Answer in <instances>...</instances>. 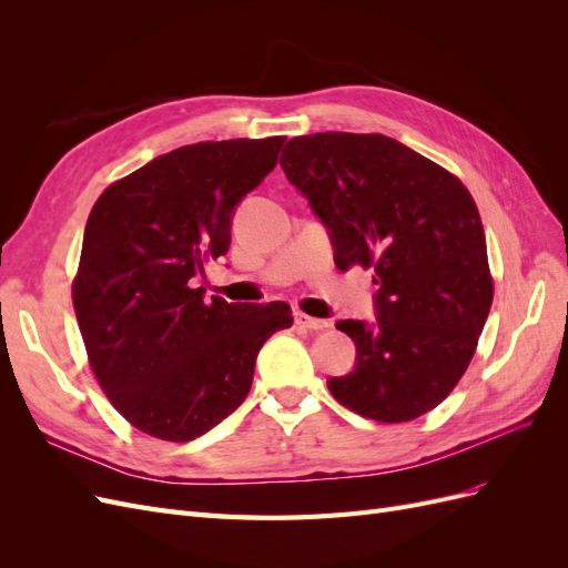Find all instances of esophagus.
<instances>
[{"label": "esophagus", "instance_id": "obj_1", "mask_svg": "<svg viewBox=\"0 0 568 568\" xmlns=\"http://www.w3.org/2000/svg\"><path fill=\"white\" fill-rule=\"evenodd\" d=\"M296 324L303 326V329H311V332H322L329 326V322L326 320H320V317H311V315H303V313H296Z\"/></svg>", "mask_w": 568, "mask_h": 568}]
</instances>
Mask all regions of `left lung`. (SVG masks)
Segmentation results:
<instances>
[{
  "label": "left lung",
  "instance_id": "obj_1",
  "mask_svg": "<svg viewBox=\"0 0 568 568\" xmlns=\"http://www.w3.org/2000/svg\"><path fill=\"white\" fill-rule=\"evenodd\" d=\"M286 180L329 234L338 270H374V320H341L355 367L326 382L374 422L426 415L462 379L493 303L486 234L455 175L386 134L288 140Z\"/></svg>",
  "mask_w": 568,
  "mask_h": 568
}]
</instances>
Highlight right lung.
I'll return each instance as SVG.
<instances>
[{
  "label": "right lung",
  "instance_id": "obj_1",
  "mask_svg": "<svg viewBox=\"0 0 568 568\" xmlns=\"http://www.w3.org/2000/svg\"><path fill=\"white\" fill-rule=\"evenodd\" d=\"M284 136L180 146L99 196L73 305L97 382L140 432L186 443L246 400L286 303H227L194 286L230 251L236 205L277 165Z\"/></svg>",
  "mask_w": 568,
  "mask_h": 568
}]
</instances>
